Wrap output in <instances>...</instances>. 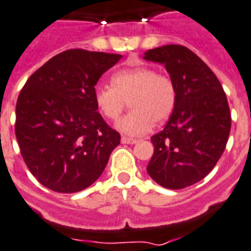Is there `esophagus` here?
Returning a JSON list of instances; mask_svg holds the SVG:
<instances>
[{
  "label": "esophagus",
  "instance_id": "obj_1",
  "mask_svg": "<svg viewBox=\"0 0 251 251\" xmlns=\"http://www.w3.org/2000/svg\"><path fill=\"white\" fill-rule=\"evenodd\" d=\"M138 141L136 139H132V138H127V136H122V143H126V145H134Z\"/></svg>",
  "mask_w": 251,
  "mask_h": 251
}]
</instances>
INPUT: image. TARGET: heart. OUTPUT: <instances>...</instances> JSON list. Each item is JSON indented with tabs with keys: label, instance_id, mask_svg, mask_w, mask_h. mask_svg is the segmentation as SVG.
<instances>
[{
	"label": "heart",
	"instance_id": "b5f03b06",
	"mask_svg": "<svg viewBox=\"0 0 251 251\" xmlns=\"http://www.w3.org/2000/svg\"><path fill=\"white\" fill-rule=\"evenodd\" d=\"M129 106L126 117L116 124L122 134L141 136L164 123L172 115L176 103V87L168 75L158 74L150 67H136L116 72L112 87L98 86L94 90V103L103 119L115 122Z\"/></svg>",
	"mask_w": 251,
	"mask_h": 251
}]
</instances>
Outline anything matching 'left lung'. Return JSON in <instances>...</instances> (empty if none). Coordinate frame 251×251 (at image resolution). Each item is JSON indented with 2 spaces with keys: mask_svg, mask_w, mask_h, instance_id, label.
Returning <instances> with one entry per match:
<instances>
[{
  "mask_svg": "<svg viewBox=\"0 0 251 251\" xmlns=\"http://www.w3.org/2000/svg\"><path fill=\"white\" fill-rule=\"evenodd\" d=\"M176 87V103L165 128L151 136L154 153L148 174L160 186L179 190L202 180L219 161L231 129L227 97L206 64L181 45L148 50Z\"/></svg>",
  "mask_w": 251,
  "mask_h": 251,
  "instance_id": "8db88e82",
  "label": "left lung"
}]
</instances>
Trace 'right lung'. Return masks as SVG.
Wrapping results in <instances>:
<instances>
[{"label": "right lung", "mask_w": 251, "mask_h": 251, "mask_svg": "<svg viewBox=\"0 0 251 251\" xmlns=\"http://www.w3.org/2000/svg\"><path fill=\"white\" fill-rule=\"evenodd\" d=\"M122 57L65 50L24 84L17 98L15 132L25 165L45 187L77 193L103 172L120 134L98 113L94 90Z\"/></svg>", "instance_id": "right-lung-1"}]
</instances>
